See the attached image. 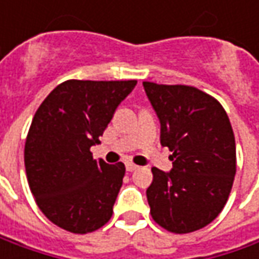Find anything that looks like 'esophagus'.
I'll use <instances>...</instances> for the list:
<instances>
[{
	"label": "esophagus",
	"mask_w": 259,
	"mask_h": 259,
	"mask_svg": "<svg viewBox=\"0 0 259 259\" xmlns=\"http://www.w3.org/2000/svg\"><path fill=\"white\" fill-rule=\"evenodd\" d=\"M125 168H126V171L133 173V171H135V170L138 168V165L133 164V163H126V164H125Z\"/></svg>",
	"instance_id": "obj_1"
}]
</instances>
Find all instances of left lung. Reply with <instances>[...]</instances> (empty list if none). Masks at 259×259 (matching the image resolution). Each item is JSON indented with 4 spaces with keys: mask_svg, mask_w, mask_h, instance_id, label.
Masks as SVG:
<instances>
[{
    "mask_svg": "<svg viewBox=\"0 0 259 259\" xmlns=\"http://www.w3.org/2000/svg\"><path fill=\"white\" fill-rule=\"evenodd\" d=\"M143 86L160 119V143L173 153L170 171L151 168L150 212L170 232H194L216 219L231 193L236 173L232 126L222 105L197 88Z\"/></svg>",
    "mask_w": 259,
    "mask_h": 259,
    "instance_id": "8db88e82",
    "label": "left lung"
}]
</instances>
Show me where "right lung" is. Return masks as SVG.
<instances>
[{
  "mask_svg": "<svg viewBox=\"0 0 259 259\" xmlns=\"http://www.w3.org/2000/svg\"><path fill=\"white\" fill-rule=\"evenodd\" d=\"M137 80H66L38 106L25 140L24 164L35 203L59 228L88 234L112 216L125 165L96 161L91 147Z\"/></svg>",
  "mask_w": 259,
  "mask_h": 259,
  "instance_id": "right-lung-1",
  "label": "right lung"
}]
</instances>
